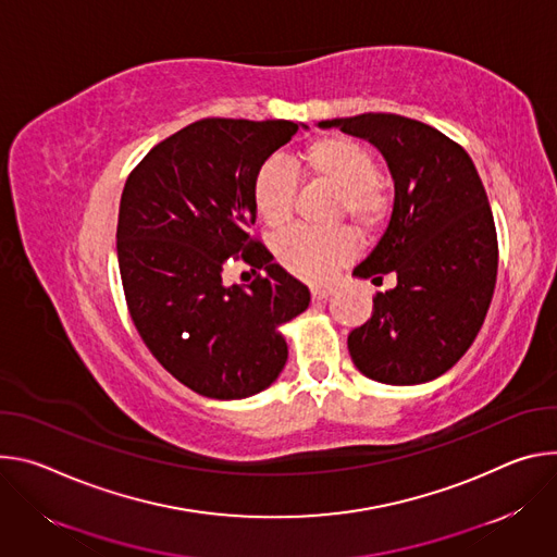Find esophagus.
Wrapping results in <instances>:
<instances>
[{
  "label": "esophagus",
  "instance_id": "1",
  "mask_svg": "<svg viewBox=\"0 0 557 557\" xmlns=\"http://www.w3.org/2000/svg\"><path fill=\"white\" fill-rule=\"evenodd\" d=\"M334 294V287L332 285H314L312 287V296L317 298V300H323V298H327V296H332Z\"/></svg>",
  "mask_w": 557,
  "mask_h": 557
}]
</instances>
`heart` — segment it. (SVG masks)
Returning <instances> with one entry per match:
<instances>
[{
    "label": "heart",
    "instance_id": "1",
    "mask_svg": "<svg viewBox=\"0 0 557 557\" xmlns=\"http://www.w3.org/2000/svg\"><path fill=\"white\" fill-rule=\"evenodd\" d=\"M307 178L327 185L338 195V216H345L360 234L376 230L389 210L387 193L379 183V165L367 148L354 139L330 135L300 152ZM296 183L278 163H263L252 181V203L259 219L281 230L289 223ZM356 252V240L345 230L312 232L292 230L276 243L278 263L302 281H325Z\"/></svg>",
    "mask_w": 557,
    "mask_h": 557
}]
</instances>
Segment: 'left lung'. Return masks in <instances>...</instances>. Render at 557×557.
Returning <instances> with one entry per match:
<instances>
[{
  "label": "left lung",
  "instance_id": "obj_1",
  "mask_svg": "<svg viewBox=\"0 0 557 557\" xmlns=\"http://www.w3.org/2000/svg\"><path fill=\"white\" fill-rule=\"evenodd\" d=\"M374 144L394 178L389 225L356 278L396 276L349 338L358 372L385 385L443 376L475 341L498 276V236L471 157L441 131L392 112L319 121Z\"/></svg>",
  "mask_w": 557,
  "mask_h": 557
}]
</instances>
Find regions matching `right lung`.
<instances>
[{
	"label": "right lung",
	"mask_w": 557,
	"mask_h": 557,
	"mask_svg": "<svg viewBox=\"0 0 557 557\" xmlns=\"http://www.w3.org/2000/svg\"><path fill=\"white\" fill-rule=\"evenodd\" d=\"M305 123L201 119L154 146L119 203L116 259L139 336L193 392L238 400L268 389L287 362L283 325L310 305L247 230L257 170ZM243 256L263 269L247 288L222 268Z\"/></svg>",
	"instance_id": "right-lung-1"
}]
</instances>
